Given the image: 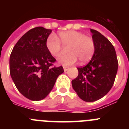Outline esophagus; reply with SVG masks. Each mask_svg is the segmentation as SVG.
<instances>
[{
  "instance_id": "34e87169",
  "label": "esophagus",
  "mask_w": 129,
  "mask_h": 129,
  "mask_svg": "<svg viewBox=\"0 0 129 129\" xmlns=\"http://www.w3.org/2000/svg\"><path fill=\"white\" fill-rule=\"evenodd\" d=\"M63 68H64V72H67V70H68V67H65V66H64L63 67Z\"/></svg>"
}]
</instances>
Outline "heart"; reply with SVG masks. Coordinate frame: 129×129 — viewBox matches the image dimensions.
Wrapping results in <instances>:
<instances>
[{
    "instance_id": "b5f03b06",
    "label": "heart",
    "mask_w": 129,
    "mask_h": 129,
    "mask_svg": "<svg viewBox=\"0 0 129 129\" xmlns=\"http://www.w3.org/2000/svg\"><path fill=\"white\" fill-rule=\"evenodd\" d=\"M67 48L68 54L59 59V63L64 66L71 65L77 62V59L81 63L89 61L95 50L94 39L81 31L68 30L61 31L57 37L50 35L46 41V47L49 53L55 57H59L62 52V46Z\"/></svg>"
}]
</instances>
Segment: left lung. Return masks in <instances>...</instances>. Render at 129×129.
<instances>
[{"label":"left lung","instance_id":"8db88e82","mask_svg":"<svg viewBox=\"0 0 129 129\" xmlns=\"http://www.w3.org/2000/svg\"><path fill=\"white\" fill-rule=\"evenodd\" d=\"M95 43L94 54L85 67H77V77L72 85L83 101L93 102L102 98L112 87L118 72V61L114 47L104 35L90 29Z\"/></svg>","mask_w":129,"mask_h":129}]
</instances>
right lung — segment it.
Instances as JSON below:
<instances>
[{
    "label": "right lung",
    "mask_w": 129,
    "mask_h": 129,
    "mask_svg": "<svg viewBox=\"0 0 129 129\" xmlns=\"http://www.w3.org/2000/svg\"><path fill=\"white\" fill-rule=\"evenodd\" d=\"M52 29L36 27L26 33L16 43L10 58V72L18 90L26 98L40 101L45 98L57 78L64 72L46 47Z\"/></svg>",
    "instance_id": "right-lung-1"
}]
</instances>
